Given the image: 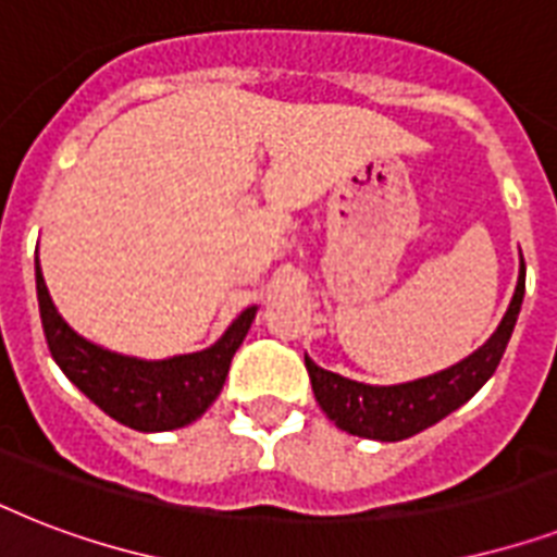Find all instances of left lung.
Masks as SVG:
<instances>
[{
	"label": "left lung",
	"mask_w": 557,
	"mask_h": 557,
	"mask_svg": "<svg viewBox=\"0 0 557 557\" xmlns=\"http://www.w3.org/2000/svg\"><path fill=\"white\" fill-rule=\"evenodd\" d=\"M523 292H527V265H520L518 288L511 297L509 312L492 338L485 341L474 356L428 379L393 384V387H372V384H361V381L344 379L338 372L323 370L312 358H306L318 405L341 431L364 436V440L398 442L431 428L454 413L459 405H466L468 398L492 379V372L497 370L506 352L511 330L518 323Z\"/></svg>",
	"instance_id": "8db88e82"
}]
</instances>
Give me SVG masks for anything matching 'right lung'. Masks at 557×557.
I'll list each match as a JSON object with an SVG mask.
<instances>
[{"mask_svg": "<svg viewBox=\"0 0 557 557\" xmlns=\"http://www.w3.org/2000/svg\"><path fill=\"white\" fill-rule=\"evenodd\" d=\"M37 300L48 349L60 370L115 422L133 431H173L196 422L225 384L231 358L257 309H245L213 347L168 361H138L100 349L69 330L48 297L37 260Z\"/></svg>", "mask_w": 557, "mask_h": 557, "instance_id": "1", "label": "right lung"}]
</instances>
